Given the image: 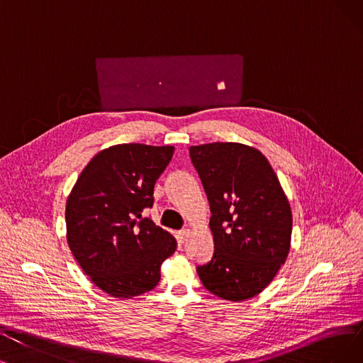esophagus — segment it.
Masks as SVG:
<instances>
[{
	"label": "esophagus",
	"instance_id": "34e87169",
	"mask_svg": "<svg viewBox=\"0 0 363 363\" xmlns=\"http://www.w3.org/2000/svg\"><path fill=\"white\" fill-rule=\"evenodd\" d=\"M189 235H191V230L189 229H182V230L177 232V240H179V242L183 244Z\"/></svg>",
	"mask_w": 363,
	"mask_h": 363
}]
</instances>
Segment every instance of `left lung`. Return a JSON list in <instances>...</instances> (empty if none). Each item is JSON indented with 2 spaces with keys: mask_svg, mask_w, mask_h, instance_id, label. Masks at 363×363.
<instances>
[{
  "mask_svg": "<svg viewBox=\"0 0 363 363\" xmlns=\"http://www.w3.org/2000/svg\"><path fill=\"white\" fill-rule=\"evenodd\" d=\"M210 202L214 253L196 267L208 292L240 302L260 294L286 262L292 211L268 159L240 143L189 149Z\"/></svg>",
  "mask_w": 363,
  "mask_h": 363,
  "instance_id": "left-lung-1",
  "label": "left lung"
}]
</instances>
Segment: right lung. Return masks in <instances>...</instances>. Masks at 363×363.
<instances>
[{
	"label": "right lung",
	"mask_w": 363,
	"mask_h": 363,
	"mask_svg": "<svg viewBox=\"0 0 363 363\" xmlns=\"http://www.w3.org/2000/svg\"><path fill=\"white\" fill-rule=\"evenodd\" d=\"M172 146L118 144L96 153L67 199V241L91 281L114 298L146 294L177 247L169 232L143 211L169 164Z\"/></svg>",
	"instance_id": "right-lung-1"
}]
</instances>
